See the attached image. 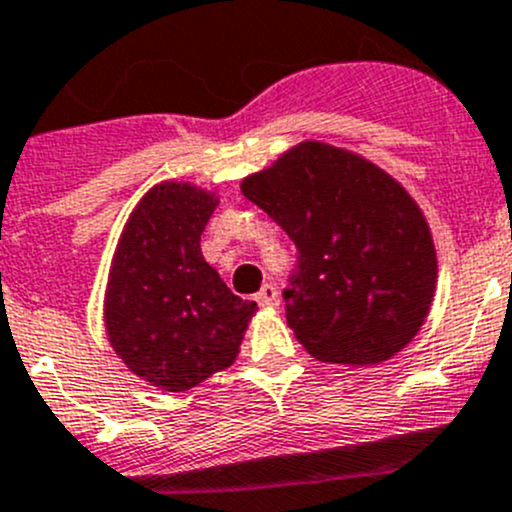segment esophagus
I'll list each match as a JSON object with an SVG mask.
<instances>
[{
    "label": "esophagus",
    "instance_id": "1",
    "mask_svg": "<svg viewBox=\"0 0 512 512\" xmlns=\"http://www.w3.org/2000/svg\"><path fill=\"white\" fill-rule=\"evenodd\" d=\"M256 304H259L261 309H274V306H279V291H276V286L266 284L264 289L256 294Z\"/></svg>",
    "mask_w": 512,
    "mask_h": 512
}]
</instances>
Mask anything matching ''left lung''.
<instances>
[{"instance_id": "8db88e82", "label": "left lung", "mask_w": 512, "mask_h": 512, "mask_svg": "<svg viewBox=\"0 0 512 512\" xmlns=\"http://www.w3.org/2000/svg\"><path fill=\"white\" fill-rule=\"evenodd\" d=\"M299 248L286 321L319 362L372 367L407 347L437 289L430 223L364 155L304 140L241 180Z\"/></svg>"}]
</instances>
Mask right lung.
Masks as SVG:
<instances>
[{
  "mask_svg": "<svg viewBox=\"0 0 512 512\" xmlns=\"http://www.w3.org/2000/svg\"><path fill=\"white\" fill-rule=\"evenodd\" d=\"M216 206V191L160 180L130 211L110 261L107 342L163 392H186L231 367L256 314L203 259L201 233Z\"/></svg>",
  "mask_w": 512,
  "mask_h": 512,
  "instance_id": "right-lung-1",
  "label": "right lung"
}]
</instances>
